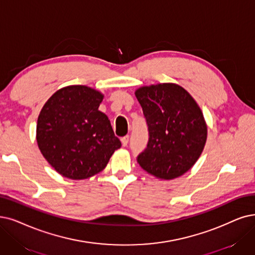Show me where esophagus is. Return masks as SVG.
Wrapping results in <instances>:
<instances>
[{"label":"esophagus","mask_w":255,"mask_h":255,"mask_svg":"<svg viewBox=\"0 0 255 255\" xmlns=\"http://www.w3.org/2000/svg\"><path fill=\"white\" fill-rule=\"evenodd\" d=\"M128 139H129V136H128V135H127V136H125V137H122V138H121V143H122V145L127 146L128 143Z\"/></svg>","instance_id":"34e87169"}]
</instances>
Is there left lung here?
I'll use <instances>...</instances> for the list:
<instances>
[{
    "label": "left lung",
    "instance_id": "left-lung-1",
    "mask_svg": "<svg viewBox=\"0 0 255 255\" xmlns=\"http://www.w3.org/2000/svg\"><path fill=\"white\" fill-rule=\"evenodd\" d=\"M135 95L149 135L138 164L161 180L184 175L200 158L207 139L206 121L196 100L171 83L140 87Z\"/></svg>",
    "mask_w": 255,
    "mask_h": 255
}]
</instances>
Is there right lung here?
<instances>
[{
	"label": "right lung",
	"instance_id": "add662e5",
	"mask_svg": "<svg viewBox=\"0 0 255 255\" xmlns=\"http://www.w3.org/2000/svg\"><path fill=\"white\" fill-rule=\"evenodd\" d=\"M104 94L87 86L57 90L37 118L38 148L59 175L83 180L100 172L121 146L108 116L98 110Z\"/></svg>",
	"mask_w": 255,
	"mask_h": 255
}]
</instances>
